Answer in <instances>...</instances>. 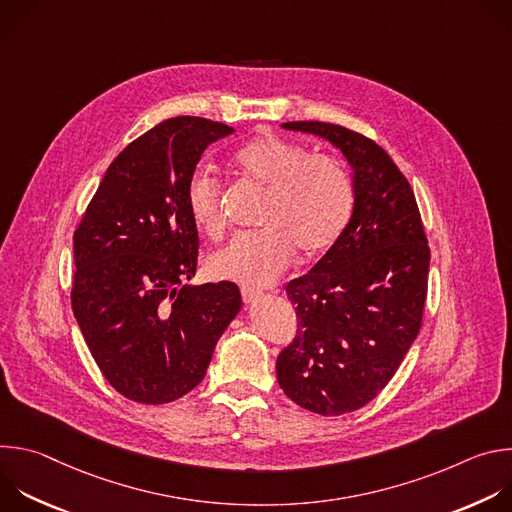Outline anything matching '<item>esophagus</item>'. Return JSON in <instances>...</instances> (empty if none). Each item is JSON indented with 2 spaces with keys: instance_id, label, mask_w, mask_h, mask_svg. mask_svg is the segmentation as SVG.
I'll return each mask as SVG.
<instances>
[{
  "instance_id": "esophagus-1",
  "label": "esophagus",
  "mask_w": 512,
  "mask_h": 512,
  "mask_svg": "<svg viewBox=\"0 0 512 512\" xmlns=\"http://www.w3.org/2000/svg\"><path fill=\"white\" fill-rule=\"evenodd\" d=\"M241 296H243V300L247 302V304H253V302H257L259 298H261V291L259 289H255V287H241Z\"/></svg>"
}]
</instances>
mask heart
<instances>
[{
    "label": "heart",
    "mask_w": 512,
    "mask_h": 512,
    "mask_svg": "<svg viewBox=\"0 0 512 512\" xmlns=\"http://www.w3.org/2000/svg\"><path fill=\"white\" fill-rule=\"evenodd\" d=\"M233 166L243 180L265 190L259 214L263 231L237 235L214 251L206 263L212 277L269 285L289 267L296 251L314 259L332 249L346 231L354 212V182L340 160L267 133L243 145L233 156ZM186 208L202 235H223V184L208 170L192 174Z\"/></svg>",
    "instance_id": "obj_1"
}]
</instances>
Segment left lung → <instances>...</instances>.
<instances>
[{"label":"left lung","mask_w":512,"mask_h":512,"mask_svg":"<svg viewBox=\"0 0 512 512\" xmlns=\"http://www.w3.org/2000/svg\"><path fill=\"white\" fill-rule=\"evenodd\" d=\"M285 129L328 139L354 170V212L338 243L285 285L298 332L277 356V383L300 407L342 415L393 379L423 320L429 245L415 194L373 139L324 121Z\"/></svg>","instance_id":"obj_1"}]
</instances>
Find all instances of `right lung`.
Segmentation results:
<instances>
[{
  "label": "right lung",
  "instance_id": "right-lung-1",
  "mask_svg": "<svg viewBox=\"0 0 512 512\" xmlns=\"http://www.w3.org/2000/svg\"><path fill=\"white\" fill-rule=\"evenodd\" d=\"M233 127L172 117L133 139L107 168L75 231L70 304L109 385L162 405L192 391L241 310L231 281L186 285L198 231L186 188L204 150Z\"/></svg>",
  "mask_w": 512,
  "mask_h": 512
}]
</instances>
